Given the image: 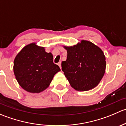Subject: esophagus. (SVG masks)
Returning a JSON list of instances; mask_svg holds the SVG:
<instances>
[{"mask_svg": "<svg viewBox=\"0 0 126 126\" xmlns=\"http://www.w3.org/2000/svg\"><path fill=\"white\" fill-rule=\"evenodd\" d=\"M58 65L59 66V67L60 68V69H61V68H62V63H61V62H60L59 63H58Z\"/></svg>", "mask_w": 126, "mask_h": 126, "instance_id": "1", "label": "esophagus"}]
</instances>
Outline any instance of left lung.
Masks as SVG:
<instances>
[{
	"label": "left lung",
	"instance_id": "left-lung-1",
	"mask_svg": "<svg viewBox=\"0 0 126 126\" xmlns=\"http://www.w3.org/2000/svg\"><path fill=\"white\" fill-rule=\"evenodd\" d=\"M67 50V59L62 63V69L71 86L77 91H88L96 87L104 76L106 67L102 50L92 43L82 40Z\"/></svg>",
	"mask_w": 126,
	"mask_h": 126
}]
</instances>
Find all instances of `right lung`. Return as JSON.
<instances>
[{
    "label": "right lung",
    "mask_w": 126,
    "mask_h": 126,
    "mask_svg": "<svg viewBox=\"0 0 126 126\" xmlns=\"http://www.w3.org/2000/svg\"><path fill=\"white\" fill-rule=\"evenodd\" d=\"M13 71L16 80L24 90L33 93L44 91L54 75L60 71L53 63V55L35 43L25 46L14 60Z\"/></svg>",
    "instance_id": "obj_1"
}]
</instances>
